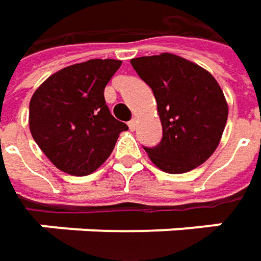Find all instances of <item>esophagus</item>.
Segmentation results:
<instances>
[{"mask_svg":"<svg viewBox=\"0 0 261 261\" xmlns=\"http://www.w3.org/2000/svg\"><path fill=\"white\" fill-rule=\"evenodd\" d=\"M136 123H138V120H136V119H132V120H129V123H127V125H129V129H130V130H135Z\"/></svg>","mask_w":261,"mask_h":261,"instance_id":"obj_1","label":"esophagus"}]
</instances>
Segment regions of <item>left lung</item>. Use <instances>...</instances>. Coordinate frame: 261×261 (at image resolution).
<instances>
[{
	"instance_id": "8db88e82",
	"label": "left lung",
	"mask_w": 261,
	"mask_h": 261,
	"mask_svg": "<svg viewBox=\"0 0 261 261\" xmlns=\"http://www.w3.org/2000/svg\"><path fill=\"white\" fill-rule=\"evenodd\" d=\"M151 87L163 125V139L145 148L160 170L181 174L215 152L228 119V105L216 80L181 56L161 54L130 59Z\"/></svg>"
}]
</instances>
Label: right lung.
Returning a JSON list of instances; mask_svg holds the SVG:
<instances>
[{
	"label": "right lung",
	"mask_w": 261,
	"mask_h": 261,
	"mask_svg": "<svg viewBox=\"0 0 261 261\" xmlns=\"http://www.w3.org/2000/svg\"><path fill=\"white\" fill-rule=\"evenodd\" d=\"M117 59H90L50 75L35 91L29 126L36 144L61 171L91 174L127 130L112 116L105 88L120 68Z\"/></svg>",
	"instance_id": "obj_1"
}]
</instances>
